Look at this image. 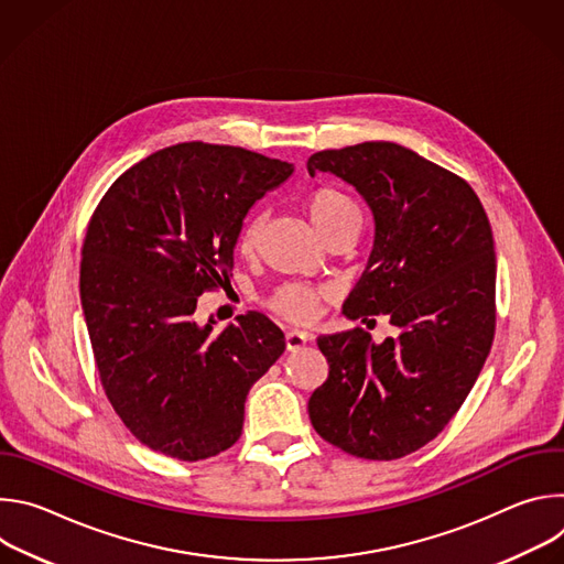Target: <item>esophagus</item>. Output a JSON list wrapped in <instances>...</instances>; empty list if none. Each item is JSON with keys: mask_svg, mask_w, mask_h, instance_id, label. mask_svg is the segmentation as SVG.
Wrapping results in <instances>:
<instances>
[{"mask_svg": "<svg viewBox=\"0 0 564 564\" xmlns=\"http://www.w3.org/2000/svg\"><path fill=\"white\" fill-rule=\"evenodd\" d=\"M307 341H310L307 333H301V330H290V333L285 335V348H288L290 352H296V350H301V348H303Z\"/></svg>", "mask_w": 564, "mask_h": 564, "instance_id": "1", "label": "esophagus"}]
</instances>
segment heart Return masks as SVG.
<instances>
[{
	"label": "heart",
	"instance_id": "1",
	"mask_svg": "<svg viewBox=\"0 0 564 564\" xmlns=\"http://www.w3.org/2000/svg\"><path fill=\"white\" fill-rule=\"evenodd\" d=\"M312 225L316 227V231L321 236H330L333 231L357 223L359 220V209L357 205L339 189L335 187H316L305 196L303 203ZM261 227H263V218L259 214H252L243 220L236 236V250L250 257L257 250L259 236H261ZM268 305L281 314L283 318L290 321H307L314 316L316 305H318V294L301 283H288L281 285L268 301Z\"/></svg>",
	"mask_w": 564,
	"mask_h": 564
}]
</instances>
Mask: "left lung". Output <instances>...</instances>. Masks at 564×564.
Masks as SVG:
<instances>
[{"instance_id": "obj_1", "label": "left lung", "mask_w": 564, "mask_h": 564, "mask_svg": "<svg viewBox=\"0 0 564 564\" xmlns=\"http://www.w3.org/2000/svg\"><path fill=\"white\" fill-rule=\"evenodd\" d=\"M307 172L352 185L375 218L368 265L348 318L390 316L375 344L364 328L321 335L328 379L310 401L314 431L364 459H397L435 440L464 404L496 335V252L470 185L394 142L316 151Z\"/></svg>"}]
</instances>
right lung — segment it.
<instances>
[{"label": "right lung", "mask_w": 564, "mask_h": 564, "mask_svg": "<svg viewBox=\"0 0 564 564\" xmlns=\"http://www.w3.org/2000/svg\"><path fill=\"white\" fill-rule=\"evenodd\" d=\"M292 172L243 147L181 142L129 167L91 216L79 299L98 375L122 424L155 453L198 462L227 451L250 388L285 350L261 312L220 333L194 312L229 281L250 207Z\"/></svg>", "instance_id": "obj_1"}]
</instances>
